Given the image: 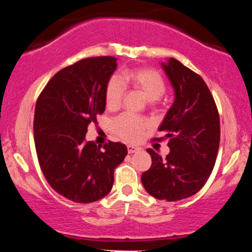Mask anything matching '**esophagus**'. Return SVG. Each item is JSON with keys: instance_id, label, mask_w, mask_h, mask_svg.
I'll use <instances>...</instances> for the list:
<instances>
[{"instance_id": "1", "label": "esophagus", "mask_w": 252, "mask_h": 252, "mask_svg": "<svg viewBox=\"0 0 252 252\" xmlns=\"http://www.w3.org/2000/svg\"><path fill=\"white\" fill-rule=\"evenodd\" d=\"M138 150H139L138 147H136V146H133V145H128V153H130V154L138 152Z\"/></svg>"}]
</instances>
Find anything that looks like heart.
Returning <instances> with one entry per match:
<instances>
[{"label":"heart","mask_w":252,"mask_h":252,"mask_svg":"<svg viewBox=\"0 0 252 252\" xmlns=\"http://www.w3.org/2000/svg\"><path fill=\"white\" fill-rule=\"evenodd\" d=\"M126 86L138 90L150 101L160 99L166 91V83L160 72L149 68H133L126 70L120 77L113 76L106 86V106L110 109L117 108L122 102ZM151 126L150 121L144 117L122 114L113 121V130L121 138L128 142H138L145 130Z\"/></svg>","instance_id":"b5f03b06"}]
</instances>
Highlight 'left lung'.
<instances>
[{"label": "left lung", "instance_id": "1", "mask_svg": "<svg viewBox=\"0 0 252 252\" xmlns=\"http://www.w3.org/2000/svg\"><path fill=\"white\" fill-rule=\"evenodd\" d=\"M161 65L175 92L159 126L169 138L170 152L161 158L146 150L152 165L142 174V183L154 198L176 202L198 192L209 180L219 150L220 117L202 77L173 58Z\"/></svg>", "mask_w": 252, "mask_h": 252}]
</instances>
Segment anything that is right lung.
Here are the masks:
<instances>
[{
    "label": "right lung",
    "mask_w": 252,
    "mask_h": 252,
    "mask_svg": "<svg viewBox=\"0 0 252 252\" xmlns=\"http://www.w3.org/2000/svg\"><path fill=\"white\" fill-rule=\"evenodd\" d=\"M113 56L83 59L60 70L40 93L34 110V143L47 182L75 203H93L112 190L114 169L128 150L86 142L90 123L106 108L107 83L115 71Z\"/></svg>",
    "instance_id": "obj_1"
}]
</instances>
